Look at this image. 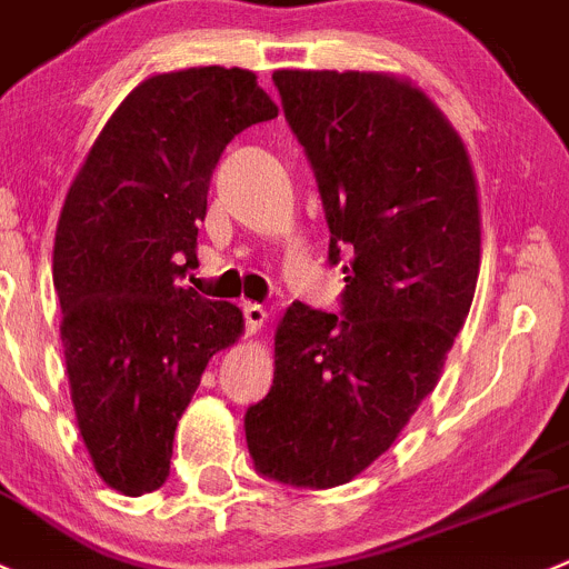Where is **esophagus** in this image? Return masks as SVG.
Masks as SVG:
<instances>
[{
  "instance_id": "34e87169",
  "label": "esophagus",
  "mask_w": 569,
  "mask_h": 569,
  "mask_svg": "<svg viewBox=\"0 0 569 569\" xmlns=\"http://www.w3.org/2000/svg\"><path fill=\"white\" fill-rule=\"evenodd\" d=\"M242 316H246V327L251 335L259 332L264 327V321H268V310L262 305H251V301L242 305Z\"/></svg>"
}]
</instances>
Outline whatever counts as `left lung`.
<instances>
[{
  "label": "left lung",
  "instance_id": "1",
  "mask_svg": "<svg viewBox=\"0 0 569 569\" xmlns=\"http://www.w3.org/2000/svg\"><path fill=\"white\" fill-rule=\"evenodd\" d=\"M273 83L346 290L340 316L288 307L246 441L264 478L332 489L397 441L441 377L478 284V183L450 119L410 80L279 69Z\"/></svg>",
  "mask_w": 569,
  "mask_h": 569
}]
</instances>
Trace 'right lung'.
<instances>
[{"instance_id": "add662e5", "label": "right lung", "mask_w": 569, "mask_h": 569, "mask_svg": "<svg viewBox=\"0 0 569 569\" xmlns=\"http://www.w3.org/2000/svg\"><path fill=\"white\" fill-rule=\"evenodd\" d=\"M279 113L248 69L192 67L139 83L80 164L56 231L52 281L80 436L128 497L170 475L172 438L240 307L181 288L226 144Z\"/></svg>"}]
</instances>
